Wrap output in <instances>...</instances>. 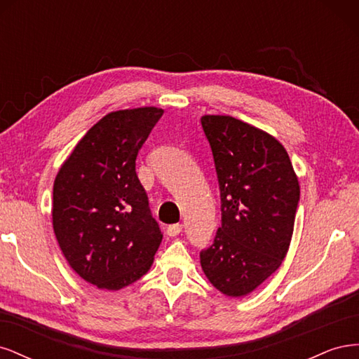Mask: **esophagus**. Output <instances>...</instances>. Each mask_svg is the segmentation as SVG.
Here are the masks:
<instances>
[{
    "label": "esophagus",
    "instance_id": "obj_1",
    "mask_svg": "<svg viewBox=\"0 0 359 359\" xmlns=\"http://www.w3.org/2000/svg\"><path fill=\"white\" fill-rule=\"evenodd\" d=\"M182 232V224L181 223H175V224H170L168 227V235L169 236H177Z\"/></svg>",
    "mask_w": 359,
    "mask_h": 359
}]
</instances>
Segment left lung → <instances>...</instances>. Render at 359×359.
<instances>
[{
	"instance_id": "8db88e82",
	"label": "left lung",
	"mask_w": 359,
	"mask_h": 359,
	"mask_svg": "<svg viewBox=\"0 0 359 359\" xmlns=\"http://www.w3.org/2000/svg\"><path fill=\"white\" fill-rule=\"evenodd\" d=\"M222 199V226L201 266L226 297L252 293L278 269L290 245L299 182L278 140L229 115H203Z\"/></svg>"
}]
</instances>
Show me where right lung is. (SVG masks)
Returning <instances> with one entry per match:
<instances>
[{
	"mask_svg": "<svg viewBox=\"0 0 359 359\" xmlns=\"http://www.w3.org/2000/svg\"><path fill=\"white\" fill-rule=\"evenodd\" d=\"M163 115L154 106L115 111L94 124L53 182L52 224L76 274L119 290L148 273L163 233L136 175V157Z\"/></svg>",
	"mask_w": 359,
	"mask_h": 359,
	"instance_id": "obj_1",
	"label": "right lung"
}]
</instances>
